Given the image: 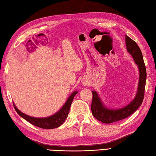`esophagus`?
<instances>
[{"label": "esophagus", "mask_w": 156, "mask_h": 156, "mask_svg": "<svg viewBox=\"0 0 156 156\" xmlns=\"http://www.w3.org/2000/svg\"><path fill=\"white\" fill-rule=\"evenodd\" d=\"M87 83H83V85H87Z\"/></svg>", "instance_id": "obj_1"}]
</instances>
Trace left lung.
Masks as SVG:
<instances>
[{
	"label": "left lung",
	"instance_id": "1",
	"mask_svg": "<svg viewBox=\"0 0 156 156\" xmlns=\"http://www.w3.org/2000/svg\"><path fill=\"white\" fill-rule=\"evenodd\" d=\"M126 44L127 52L133 57L139 70L137 93L134 99L127 105L119 109H110L104 105L98 93L93 91L91 107L92 114L97 119L104 123H113L126 118L139 108L144 100L147 73L143 55L137 43L127 35H126Z\"/></svg>",
	"mask_w": 156,
	"mask_h": 156
}]
</instances>
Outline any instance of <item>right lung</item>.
<instances>
[{"label":"right lung","instance_id":"obj_1","mask_svg":"<svg viewBox=\"0 0 156 156\" xmlns=\"http://www.w3.org/2000/svg\"><path fill=\"white\" fill-rule=\"evenodd\" d=\"M77 93V91L73 92L67 99V101H65V104L61 107V108L57 113L46 117H34L27 115L20 112L19 109H17L15 103H13V105L16 113L30 123L38 127L43 128V129H54V128L61 126L66 119L69 113V110H70L73 100Z\"/></svg>","mask_w":156,"mask_h":156}]
</instances>
